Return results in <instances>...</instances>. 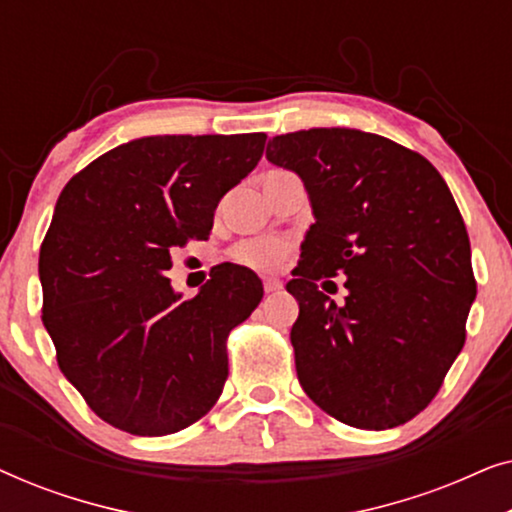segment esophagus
<instances>
[{"label": "esophagus", "instance_id": "esophagus-1", "mask_svg": "<svg viewBox=\"0 0 512 512\" xmlns=\"http://www.w3.org/2000/svg\"><path fill=\"white\" fill-rule=\"evenodd\" d=\"M263 289H265V293H275L282 289V282H279V279H265Z\"/></svg>", "mask_w": 512, "mask_h": 512}]
</instances>
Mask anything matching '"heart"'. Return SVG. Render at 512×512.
I'll return each mask as SVG.
<instances>
[{"mask_svg":"<svg viewBox=\"0 0 512 512\" xmlns=\"http://www.w3.org/2000/svg\"><path fill=\"white\" fill-rule=\"evenodd\" d=\"M286 256V244L270 240V237H256V240L240 242L233 249L237 263L249 265L254 270H277Z\"/></svg>","mask_w":512,"mask_h":512,"instance_id":"1","label":"heart"}]
</instances>
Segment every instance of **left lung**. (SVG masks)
Wrapping results in <instances>:
<instances>
[{
    "label": "left lung",
    "instance_id": "obj_1",
    "mask_svg": "<svg viewBox=\"0 0 512 512\" xmlns=\"http://www.w3.org/2000/svg\"><path fill=\"white\" fill-rule=\"evenodd\" d=\"M265 158L303 181L314 223L286 291L305 394L356 429H394L438 394L475 300L471 242L445 179L419 153L354 128L272 137ZM348 277L335 306L318 282Z\"/></svg>",
    "mask_w": 512,
    "mask_h": 512
}]
</instances>
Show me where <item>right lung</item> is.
<instances>
[{
    "label": "right lung",
    "mask_w": 512,
    "mask_h": 512,
    "mask_svg": "<svg viewBox=\"0 0 512 512\" xmlns=\"http://www.w3.org/2000/svg\"><path fill=\"white\" fill-rule=\"evenodd\" d=\"M263 146V132L139 137L62 188L39 254L41 319L62 373L116 429L177 433L221 396L226 338L261 303V279L223 263L184 300L167 270Z\"/></svg>",
    "instance_id": "right-lung-1"
}]
</instances>
